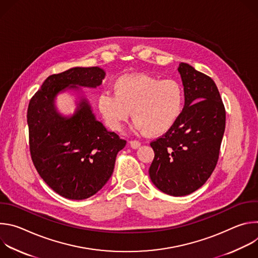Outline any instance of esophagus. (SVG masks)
<instances>
[{
	"label": "esophagus",
	"instance_id": "esophagus-1",
	"mask_svg": "<svg viewBox=\"0 0 258 258\" xmlns=\"http://www.w3.org/2000/svg\"><path fill=\"white\" fill-rule=\"evenodd\" d=\"M130 145L133 149H138L139 147L141 146V142L140 141H137V140H134V141H131L130 142Z\"/></svg>",
	"mask_w": 258,
	"mask_h": 258
}]
</instances>
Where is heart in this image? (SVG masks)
Wrapping results in <instances>:
<instances>
[{
    "instance_id": "b5f03b06",
    "label": "heart",
    "mask_w": 258,
    "mask_h": 258,
    "mask_svg": "<svg viewBox=\"0 0 258 258\" xmlns=\"http://www.w3.org/2000/svg\"><path fill=\"white\" fill-rule=\"evenodd\" d=\"M113 92L105 91L98 97V108L107 125L118 130L131 110L134 128L152 137L167 133L185 104V92L178 82L146 73L119 77Z\"/></svg>"
}]
</instances>
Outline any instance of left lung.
I'll return each instance as SVG.
<instances>
[{
  "label": "left lung",
  "instance_id": "obj_1",
  "mask_svg": "<svg viewBox=\"0 0 258 258\" xmlns=\"http://www.w3.org/2000/svg\"><path fill=\"white\" fill-rule=\"evenodd\" d=\"M177 70L185 106L176 123L150 144L155 156L149 175L161 192L186 196L202 187L215 168L226 111L211 78L183 62Z\"/></svg>",
  "mask_w": 258,
  "mask_h": 258
}]
</instances>
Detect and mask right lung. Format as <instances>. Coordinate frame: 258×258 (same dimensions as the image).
Masks as SVG:
<instances>
[{
    "label": "right lung",
    "instance_id": "add662e5",
    "mask_svg": "<svg viewBox=\"0 0 258 258\" xmlns=\"http://www.w3.org/2000/svg\"><path fill=\"white\" fill-rule=\"evenodd\" d=\"M106 72L100 67H72L50 76L27 109L32 162L47 185L60 196L84 200L99 192L111 176L125 140L97 120L82 88L96 89ZM72 91L77 108L64 116L55 105L58 94Z\"/></svg>",
    "mask_w": 258,
    "mask_h": 258
}]
</instances>
